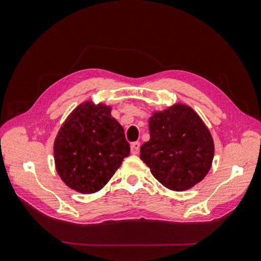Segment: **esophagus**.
Returning a JSON list of instances; mask_svg holds the SVG:
<instances>
[{
  "mask_svg": "<svg viewBox=\"0 0 261 261\" xmlns=\"http://www.w3.org/2000/svg\"><path fill=\"white\" fill-rule=\"evenodd\" d=\"M139 148H140L139 141H134V143L130 144V152L133 154H137L139 152Z\"/></svg>",
  "mask_w": 261,
  "mask_h": 261,
  "instance_id": "34e87169",
  "label": "esophagus"
}]
</instances>
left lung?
Returning a JSON list of instances; mask_svg holds the SVG:
<instances>
[{
  "label": "left lung",
  "instance_id": "left-lung-1",
  "mask_svg": "<svg viewBox=\"0 0 261 261\" xmlns=\"http://www.w3.org/2000/svg\"><path fill=\"white\" fill-rule=\"evenodd\" d=\"M150 139L140 147V159L169 189L183 192L209 172L215 145L207 126L186 105L176 103L149 118Z\"/></svg>",
  "mask_w": 261,
  "mask_h": 261
}]
</instances>
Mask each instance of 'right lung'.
Listing matches in <instances>:
<instances>
[{
  "mask_svg": "<svg viewBox=\"0 0 261 261\" xmlns=\"http://www.w3.org/2000/svg\"><path fill=\"white\" fill-rule=\"evenodd\" d=\"M53 150L62 180L78 193L92 194L105 187L130 148L111 107L86 101L63 123Z\"/></svg>",
  "mask_w": 261,
  "mask_h": 261,
  "instance_id": "1",
  "label": "right lung"
}]
</instances>
